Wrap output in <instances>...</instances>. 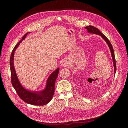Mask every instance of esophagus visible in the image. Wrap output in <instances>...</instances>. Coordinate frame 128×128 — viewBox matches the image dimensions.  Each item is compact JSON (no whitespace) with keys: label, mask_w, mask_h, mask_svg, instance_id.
<instances>
[{"label":"esophagus","mask_w":128,"mask_h":128,"mask_svg":"<svg viewBox=\"0 0 128 128\" xmlns=\"http://www.w3.org/2000/svg\"><path fill=\"white\" fill-rule=\"evenodd\" d=\"M61 66L64 67H69L70 66V63L67 60H64L61 62Z\"/></svg>","instance_id":"esophagus-1"}]
</instances>
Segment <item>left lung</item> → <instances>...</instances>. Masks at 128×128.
<instances>
[{"label":"left lung","instance_id":"8db88e82","mask_svg":"<svg viewBox=\"0 0 128 128\" xmlns=\"http://www.w3.org/2000/svg\"><path fill=\"white\" fill-rule=\"evenodd\" d=\"M85 28L87 29L88 32L89 33L96 34H98V35H100V36H102V37L107 42V44H108V46H109V48L110 49V53H111L112 56V59H113V64H114V73L115 74L116 70V66L115 54H114V52L113 46H112L110 41L108 40V38L105 36H104L102 32H100V31L98 28H96V27H94V26H88L85 27Z\"/></svg>","mask_w":128,"mask_h":128}]
</instances>
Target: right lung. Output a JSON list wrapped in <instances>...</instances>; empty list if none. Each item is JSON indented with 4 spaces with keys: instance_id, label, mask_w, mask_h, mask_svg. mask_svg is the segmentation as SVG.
<instances>
[{
    "instance_id": "obj_1",
    "label": "right lung",
    "mask_w": 128,
    "mask_h": 128,
    "mask_svg": "<svg viewBox=\"0 0 128 128\" xmlns=\"http://www.w3.org/2000/svg\"><path fill=\"white\" fill-rule=\"evenodd\" d=\"M28 34V32L26 33L23 36L21 40L15 45L12 52L10 61L11 72V82L19 97L23 101H24L27 104H33V105L43 106L48 104L53 98L54 93L55 82L59 72V68H57L48 77L47 82H46V88L44 90L40 92L30 91L28 90H26L22 86L18 80L14 68L13 61L14 56L15 50L18 48L22 41L25 39Z\"/></svg>"
}]
</instances>
